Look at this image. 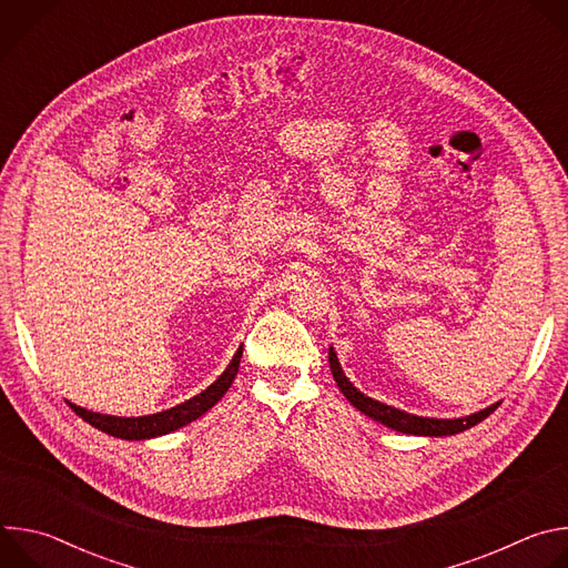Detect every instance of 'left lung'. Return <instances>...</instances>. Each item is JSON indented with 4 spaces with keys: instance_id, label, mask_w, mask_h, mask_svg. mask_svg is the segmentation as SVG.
<instances>
[{
    "instance_id": "8db88e82",
    "label": "left lung",
    "mask_w": 568,
    "mask_h": 568,
    "mask_svg": "<svg viewBox=\"0 0 568 568\" xmlns=\"http://www.w3.org/2000/svg\"><path fill=\"white\" fill-rule=\"evenodd\" d=\"M328 362H331V371L333 377L339 386V390L346 395V399L353 404L355 409H359L364 416L382 423L388 429L402 432V434H412V436H454L460 434L474 425H478L480 420L488 418L493 412H497L499 402L490 404L488 409H480L476 414L463 416V418H425V416H416V414H407L402 409L390 407V404H384L379 399H373L368 395H364L344 373L339 357L335 353V348H328Z\"/></svg>"
}]
</instances>
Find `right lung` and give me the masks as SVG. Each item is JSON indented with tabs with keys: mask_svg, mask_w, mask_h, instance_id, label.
Segmentation results:
<instances>
[{
	"mask_svg": "<svg viewBox=\"0 0 568 568\" xmlns=\"http://www.w3.org/2000/svg\"><path fill=\"white\" fill-rule=\"evenodd\" d=\"M240 357H242V346L235 351V355L229 362V366L224 368V373L211 386H206L202 393L193 395L191 399H186L182 404H175V407H171L166 412H159V414L139 416V418H121V416H105V414H97V412H90V409H83V407H75V404H71V402H67V404L75 412V416H80L85 423L97 427L99 432H105L114 438L150 440V438H156V436H166V434L178 432L184 425L197 420L211 407H215V404L222 399V395L229 390V386L235 379Z\"/></svg>",
	"mask_w": 568,
	"mask_h": 568,
	"instance_id": "add662e5",
	"label": "right lung"
}]
</instances>
